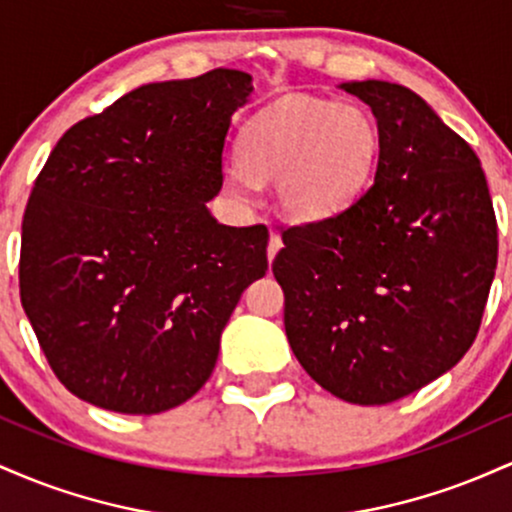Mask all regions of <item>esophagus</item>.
Wrapping results in <instances>:
<instances>
[{
	"label": "esophagus",
	"mask_w": 512,
	"mask_h": 512,
	"mask_svg": "<svg viewBox=\"0 0 512 512\" xmlns=\"http://www.w3.org/2000/svg\"><path fill=\"white\" fill-rule=\"evenodd\" d=\"M281 245H284V243H281V236H279V233L272 231V236H269V245H267V260L269 262L274 260V255L281 250Z\"/></svg>",
	"instance_id": "obj_1"
}]
</instances>
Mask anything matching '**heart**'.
I'll list each match as a JSON object with an SVG mask.
<instances>
[{"instance_id": "b5f03b06", "label": "heart", "mask_w": 512, "mask_h": 512, "mask_svg": "<svg viewBox=\"0 0 512 512\" xmlns=\"http://www.w3.org/2000/svg\"><path fill=\"white\" fill-rule=\"evenodd\" d=\"M240 163L223 185L240 202L274 180L276 204L296 221H325L361 197L380 154V129L358 105L286 98L262 110L240 137Z\"/></svg>"}]
</instances>
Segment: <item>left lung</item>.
I'll use <instances>...</instances> for the list:
<instances>
[{"instance_id":"8db88e82","label":"left lung","mask_w":512,"mask_h":512,"mask_svg":"<svg viewBox=\"0 0 512 512\" xmlns=\"http://www.w3.org/2000/svg\"><path fill=\"white\" fill-rule=\"evenodd\" d=\"M342 88L378 122L373 185L332 219L284 228L272 272L305 373L373 407L467 354L496 274L498 228L477 154L424 98L375 79Z\"/></svg>"}]
</instances>
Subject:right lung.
<instances>
[{
	"mask_svg": "<svg viewBox=\"0 0 512 512\" xmlns=\"http://www.w3.org/2000/svg\"><path fill=\"white\" fill-rule=\"evenodd\" d=\"M252 76L146 84L62 134L21 226V305L72 395L161 414L209 380L221 332L267 272V226H223L231 117Z\"/></svg>",
	"mask_w": 512,
	"mask_h": 512,
	"instance_id": "1",
	"label": "right lung"
}]
</instances>
